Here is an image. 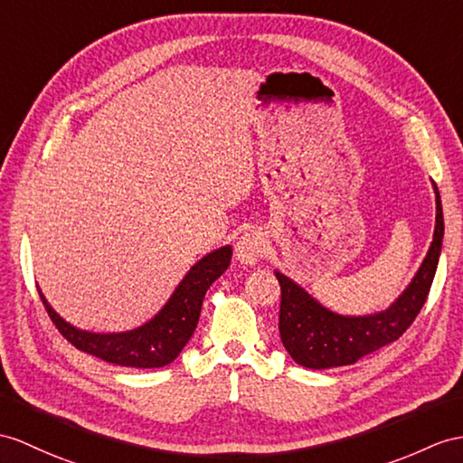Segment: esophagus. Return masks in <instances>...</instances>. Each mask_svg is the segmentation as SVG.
<instances>
[{"label":"esophagus","mask_w":463,"mask_h":463,"mask_svg":"<svg viewBox=\"0 0 463 463\" xmlns=\"http://www.w3.org/2000/svg\"><path fill=\"white\" fill-rule=\"evenodd\" d=\"M265 245H267V241H265V235L261 232L247 230L240 238V241L235 243V259H238L241 265L253 267L259 263V259L263 257Z\"/></svg>","instance_id":"34e87169"}]
</instances>
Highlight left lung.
<instances>
[{"mask_svg":"<svg viewBox=\"0 0 463 463\" xmlns=\"http://www.w3.org/2000/svg\"><path fill=\"white\" fill-rule=\"evenodd\" d=\"M434 238L416 275L389 308L365 314V317H344L308 295L290 277L275 270L280 285L279 332L290 357L308 369H332L352 365L357 359L377 352L407 332L419 317L436 275L439 251L444 240V213L438 186Z\"/></svg>","mask_w":463,"mask_h":463,"instance_id":"8db88e82","label":"left lung"}]
</instances>
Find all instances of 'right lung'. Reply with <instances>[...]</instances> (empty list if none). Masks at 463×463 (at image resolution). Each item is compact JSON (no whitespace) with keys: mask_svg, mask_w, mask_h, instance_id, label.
Instances as JSON below:
<instances>
[{"mask_svg":"<svg viewBox=\"0 0 463 463\" xmlns=\"http://www.w3.org/2000/svg\"><path fill=\"white\" fill-rule=\"evenodd\" d=\"M230 261L232 245H223L202 257L198 263L190 267L165 307L149 322L128 332L96 334L76 328L52 310L41 290L39 295L52 324L80 352L123 367H165L175 362L193 337L206 290L213 280L223 275V270L230 267Z\"/></svg>","mask_w":463,"mask_h":463,"instance_id":"right-lung-1","label":"right lung"}]
</instances>
